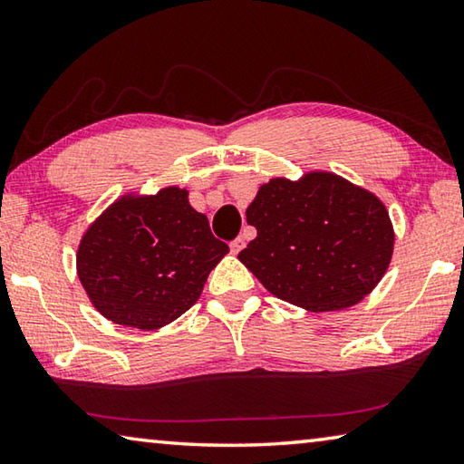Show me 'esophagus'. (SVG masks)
Here are the masks:
<instances>
[{"label": "esophagus", "mask_w": 464, "mask_h": 464, "mask_svg": "<svg viewBox=\"0 0 464 464\" xmlns=\"http://www.w3.org/2000/svg\"><path fill=\"white\" fill-rule=\"evenodd\" d=\"M231 251H233V254H239V251L243 249V247H246V239H243V237H237V239H233L231 241Z\"/></svg>", "instance_id": "obj_1"}]
</instances>
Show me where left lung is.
Wrapping results in <instances>:
<instances>
[{"label": "left lung", "mask_w": 464, "mask_h": 464, "mask_svg": "<svg viewBox=\"0 0 464 464\" xmlns=\"http://www.w3.org/2000/svg\"><path fill=\"white\" fill-rule=\"evenodd\" d=\"M257 237L239 260L272 295L313 313L356 304L392 256V227L374 194L334 174L270 179L247 208Z\"/></svg>", "instance_id": "1"}]
</instances>
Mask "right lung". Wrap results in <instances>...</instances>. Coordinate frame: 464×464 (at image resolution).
<instances>
[{
    "mask_svg": "<svg viewBox=\"0 0 464 464\" xmlns=\"http://www.w3.org/2000/svg\"><path fill=\"white\" fill-rule=\"evenodd\" d=\"M227 251L188 192L166 188L149 198L114 202L83 235L77 274L106 319L157 329L198 301Z\"/></svg>",
    "mask_w": 464,
    "mask_h": 464,
    "instance_id": "obj_1",
    "label": "right lung"
}]
</instances>
